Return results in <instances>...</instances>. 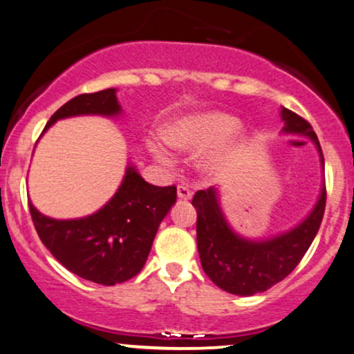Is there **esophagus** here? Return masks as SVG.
<instances>
[{
	"instance_id": "34e87169",
	"label": "esophagus",
	"mask_w": 354,
	"mask_h": 354,
	"mask_svg": "<svg viewBox=\"0 0 354 354\" xmlns=\"http://www.w3.org/2000/svg\"><path fill=\"white\" fill-rule=\"evenodd\" d=\"M177 195H178V198H180V200H190L192 198V192H190L189 187H185V185H178L177 187Z\"/></svg>"
}]
</instances>
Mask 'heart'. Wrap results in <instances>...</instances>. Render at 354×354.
<instances>
[{"mask_svg":"<svg viewBox=\"0 0 354 354\" xmlns=\"http://www.w3.org/2000/svg\"><path fill=\"white\" fill-rule=\"evenodd\" d=\"M164 138L170 146L180 151L207 149L228 138L230 141L220 144L215 149L207 152L200 160L205 172L216 176L228 167L233 154L241 142L236 120L225 113H203V115L189 116L169 124L164 129ZM152 152L162 162H169V156L160 146H152Z\"/></svg>","mask_w":354,"mask_h":354,"instance_id":"b5f03b06","label":"heart"}]
</instances>
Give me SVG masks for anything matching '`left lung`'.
I'll list each match as a JSON object with an SVG mask.
<instances>
[{
    "label": "left lung",
    "instance_id": "8db88e82",
    "mask_svg": "<svg viewBox=\"0 0 354 354\" xmlns=\"http://www.w3.org/2000/svg\"><path fill=\"white\" fill-rule=\"evenodd\" d=\"M283 133L302 134L315 142L324 164V152L310 123L297 113L282 108ZM326 189L299 226L266 241H250L230 228L215 187L198 190L192 205L197 208V248L202 268L212 282L230 294L254 295L281 282L297 268L317 236L324 220Z\"/></svg>",
    "mask_w": 354,
    "mask_h": 354
}]
</instances>
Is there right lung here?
Here are the masks:
<instances>
[{
  "mask_svg": "<svg viewBox=\"0 0 354 354\" xmlns=\"http://www.w3.org/2000/svg\"><path fill=\"white\" fill-rule=\"evenodd\" d=\"M120 111L115 88L78 95L50 116L44 131L62 118L115 116ZM176 198V185L147 184L129 165L115 197L93 215L54 220L30 202L29 212L44 246L64 268L86 281L115 286L141 272L160 221Z\"/></svg>",
  "mask_w": 354,
  "mask_h": 354,
  "instance_id": "1",
  "label": "right lung"
}]
</instances>
